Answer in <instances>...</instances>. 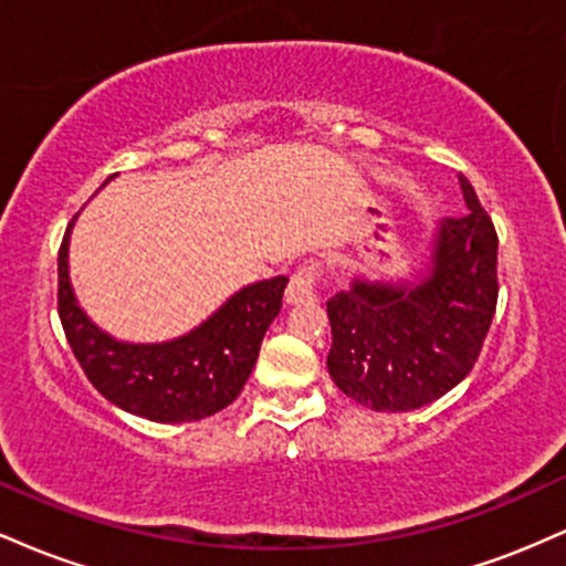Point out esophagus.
<instances>
[{"mask_svg": "<svg viewBox=\"0 0 566 566\" xmlns=\"http://www.w3.org/2000/svg\"><path fill=\"white\" fill-rule=\"evenodd\" d=\"M324 269L319 261H305L287 284V303H314L319 297V282Z\"/></svg>", "mask_w": 566, "mask_h": 566, "instance_id": "1", "label": "esophagus"}]
</instances>
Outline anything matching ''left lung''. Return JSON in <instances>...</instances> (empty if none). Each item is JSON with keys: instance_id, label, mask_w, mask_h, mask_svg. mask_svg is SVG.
<instances>
[{"instance_id": "obj_1", "label": "left lung", "mask_w": 566, "mask_h": 566, "mask_svg": "<svg viewBox=\"0 0 566 566\" xmlns=\"http://www.w3.org/2000/svg\"><path fill=\"white\" fill-rule=\"evenodd\" d=\"M469 212L441 223L420 284L356 279L327 301L335 386L378 412H409L452 391L476 365L497 305V231L469 180Z\"/></svg>"}]
</instances>
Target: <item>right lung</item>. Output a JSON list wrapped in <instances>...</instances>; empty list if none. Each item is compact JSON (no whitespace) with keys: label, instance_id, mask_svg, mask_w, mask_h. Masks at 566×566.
Here are the masks:
<instances>
[{"label":"right lung","instance_id":"obj_1","mask_svg":"<svg viewBox=\"0 0 566 566\" xmlns=\"http://www.w3.org/2000/svg\"><path fill=\"white\" fill-rule=\"evenodd\" d=\"M69 229L57 250V314L69 346L97 394L154 423H191L229 407L255 367L290 279L250 284L178 340L133 346L101 333L76 305L66 263Z\"/></svg>","mask_w":566,"mask_h":566}]
</instances>
